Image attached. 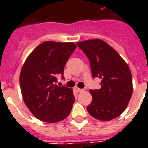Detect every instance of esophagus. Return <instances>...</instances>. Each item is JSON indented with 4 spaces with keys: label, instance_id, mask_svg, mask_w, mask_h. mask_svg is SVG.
I'll use <instances>...</instances> for the list:
<instances>
[{
    "label": "esophagus",
    "instance_id": "34e87169",
    "mask_svg": "<svg viewBox=\"0 0 148 148\" xmlns=\"http://www.w3.org/2000/svg\"><path fill=\"white\" fill-rule=\"evenodd\" d=\"M76 90L77 91V92H83V91H84V90H83V89L78 88V87H76Z\"/></svg>",
    "mask_w": 148,
    "mask_h": 148
}]
</instances>
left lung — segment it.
<instances>
[{"label": "left lung", "mask_w": 148, "mask_h": 148, "mask_svg": "<svg viewBox=\"0 0 148 148\" xmlns=\"http://www.w3.org/2000/svg\"><path fill=\"white\" fill-rule=\"evenodd\" d=\"M77 45L90 60L93 77L101 78V88L90 90L92 102L86 107L91 116L109 121L119 116L132 95V73L124 59L101 39L78 42Z\"/></svg>", "instance_id": "1"}]
</instances>
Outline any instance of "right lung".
I'll use <instances>...</instances> for the list:
<instances>
[{
    "mask_svg": "<svg viewBox=\"0 0 148 148\" xmlns=\"http://www.w3.org/2000/svg\"><path fill=\"white\" fill-rule=\"evenodd\" d=\"M77 45L74 42L46 41L33 49L20 74L23 99L38 119L55 123L64 119L75 102L73 90L58 86L64 68Z\"/></svg>",
    "mask_w": 148,
    "mask_h": 148,
    "instance_id": "obj_1",
    "label": "right lung"
}]
</instances>
